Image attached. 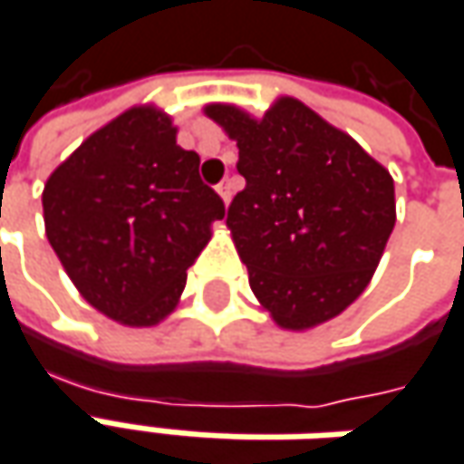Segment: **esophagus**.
I'll use <instances>...</instances> for the list:
<instances>
[{
    "label": "esophagus",
    "instance_id": "34e87169",
    "mask_svg": "<svg viewBox=\"0 0 464 464\" xmlns=\"http://www.w3.org/2000/svg\"><path fill=\"white\" fill-rule=\"evenodd\" d=\"M216 189H218V195L223 198V202L228 205V202H231V198H233V182H231V179H223V182L218 184Z\"/></svg>",
    "mask_w": 464,
    "mask_h": 464
}]
</instances>
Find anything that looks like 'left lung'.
<instances>
[{
	"mask_svg": "<svg viewBox=\"0 0 464 464\" xmlns=\"http://www.w3.org/2000/svg\"><path fill=\"white\" fill-rule=\"evenodd\" d=\"M238 146L246 187L228 228L248 285L282 328H311L354 303L395 226L392 177L357 140L285 97L262 121L205 110Z\"/></svg>",
	"mask_w": 464,
	"mask_h": 464,
	"instance_id": "8db88e82",
	"label": "left lung"
}]
</instances>
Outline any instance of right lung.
<instances>
[{
    "label": "right lung",
    "instance_id": "1",
    "mask_svg": "<svg viewBox=\"0 0 464 464\" xmlns=\"http://www.w3.org/2000/svg\"><path fill=\"white\" fill-rule=\"evenodd\" d=\"M48 241L94 308L125 326L159 324L226 205L177 146L169 115L133 107L89 136L43 189Z\"/></svg>",
    "mask_w": 464,
    "mask_h": 464
}]
</instances>
